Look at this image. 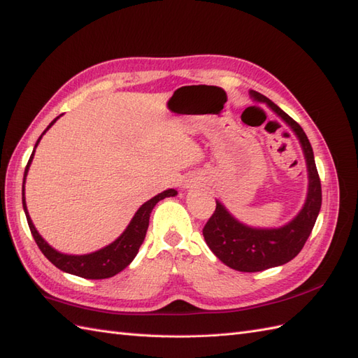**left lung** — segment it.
I'll return each instance as SVG.
<instances>
[{"label":"left lung","instance_id":"1","mask_svg":"<svg viewBox=\"0 0 358 358\" xmlns=\"http://www.w3.org/2000/svg\"><path fill=\"white\" fill-rule=\"evenodd\" d=\"M250 95L258 101L267 103L298 135L307 159L310 185L302 211L280 229L248 228L235 220L222 203L215 202V211L203 226V237L214 255L238 272H261L292 261L308 240L322 205V187L315 155L302 127L266 95L257 91H250Z\"/></svg>","mask_w":358,"mask_h":358}]
</instances>
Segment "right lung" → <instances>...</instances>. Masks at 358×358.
<instances>
[{
	"mask_svg": "<svg viewBox=\"0 0 358 358\" xmlns=\"http://www.w3.org/2000/svg\"><path fill=\"white\" fill-rule=\"evenodd\" d=\"M57 118L51 121L47 130L56 123ZM41 138H42V135L36 141V145L39 144ZM33 155H34V150L27 162V167H25L24 182H25V176H27ZM176 194H178L176 189H167V191H162L161 194L155 196L153 199L147 200V202L138 209L136 214L134 215L132 222H130L127 229L123 232V235H121L120 238L113 241L112 245L103 248L97 252H94V254L80 255V257L60 254V252L55 250L45 240L41 237L36 228H34V224L31 223V219L27 213V205H25V197H24V188H22V206L25 211V217H27L29 228L31 231L33 238H34V241H36V245L41 249L42 254L47 257V259H50L57 268L64 270V272H66V273L86 278V280H104V278H110L113 275H117L118 272H121V270L126 268L130 263H132V259L138 254L139 246L143 245V241L145 238V232H147V228H149V219H150L152 209L155 208L156 203L159 202V200H162L165 197H173Z\"/></svg>",
	"mask_w": 358,
	"mask_h": 358,
	"instance_id": "right-lung-1",
	"label": "right lung"
}]
</instances>
